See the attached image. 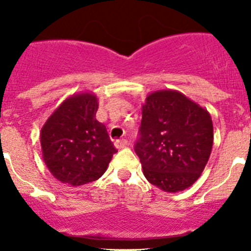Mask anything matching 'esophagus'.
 I'll return each instance as SVG.
<instances>
[{"instance_id":"34e87169","label":"esophagus","mask_w":251,"mask_h":251,"mask_svg":"<svg viewBox=\"0 0 251 251\" xmlns=\"http://www.w3.org/2000/svg\"><path fill=\"white\" fill-rule=\"evenodd\" d=\"M128 145V142H127V140L126 139H121V140H116V141H115V147H116V149H124V147H126Z\"/></svg>"}]
</instances>
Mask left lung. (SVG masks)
Here are the masks:
<instances>
[{"label": "left lung", "mask_w": 251, "mask_h": 251, "mask_svg": "<svg viewBox=\"0 0 251 251\" xmlns=\"http://www.w3.org/2000/svg\"><path fill=\"white\" fill-rule=\"evenodd\" d=\"M212 146L207 110L178 91L162 90L146 98L133 150L150 183L166 192L188 188L204 170Z\"/></svg>", "instance_id": "1"}]
</instances>
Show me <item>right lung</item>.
<instances>
[{
  "mask_svg": "<svg viewBox=\"0 0 251 251\" xmlns=\"http://www.w3.org/2000/svg\"><path fill=\"white\" fill-rule=\"evenodd\" d=\"M97 111L93 94L74 95L62 102L42 128L44 162L62 183L81 186L97 181L118 152L104 124L95 119Z\"/></svg>",
  "mask_w": 251,
  "mask_h": 251,
  "instance_id": "right-lung-1",
  "label": "right lung"
}]
</instances>
